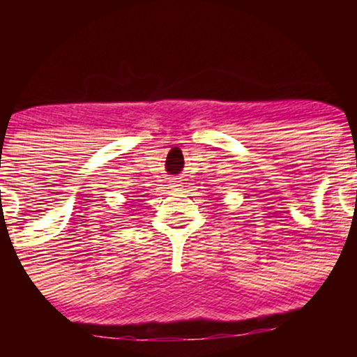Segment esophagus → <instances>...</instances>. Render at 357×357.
I'll return each mask as SVG.
<instances>
[{
    "label": "esophagus",
    "mask_w": 357,
    "mask_h": 357,
    "mask_svg": "<svg viewBox=\"0 0 357 357\" xmlns=\"http://www.w3.org/2000/svg\"><path fill=\"white\" fill-rule=\"evenodd\" d=\"M172 187H178V185H175V183H172Z\"/></svg>",
    "instance_id": "obj_1"
}]
</instances>
